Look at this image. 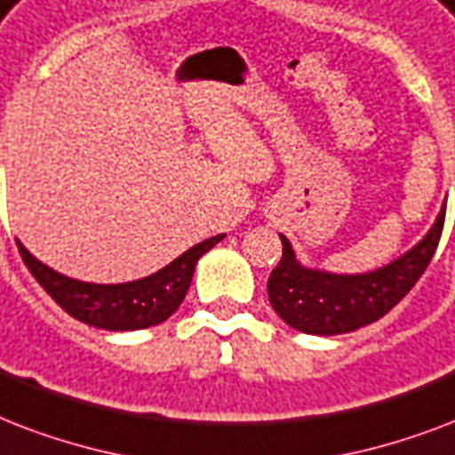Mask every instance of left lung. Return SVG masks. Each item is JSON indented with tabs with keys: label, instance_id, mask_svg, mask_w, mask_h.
I'll return each mask as SVG.
<instances>
[{
	"label": "left lung",
	"instance_id": "left-lung-1",
	"mask_svg": "<svg viewBox=\"0 0 455 455\" xmlns=\"http://www.w3.org/2000/svg\"><path fill=\"white\" fill-rule=\"evenodd\" d=\"M443 213L432 230L401 259L363 275H334L304 267L283 237V259L267 277V299L290 327L306 334H344L371 325L392 311L435 256L443 230Z\"/></svg>",
	"mask_w": 455,
	"mask_h": 455
}]
</instances>
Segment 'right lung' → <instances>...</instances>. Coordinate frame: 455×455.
<instances>
[{
	"label": "right lung",
	"instance_id": "obj_1",
	"mask_svg": "<svg viewBox=\"0 0 455 455\" xmlns=\"http://www.w3.org/2000/svg\"><path fill=\"white\" fill-rule=\"evenodd\" d=\"M223 237L225 235H216V237L204 239L154 275L123 284H92L70 280L40 263L20 242L16 244H19L20 259L33 273L35 280L68 315L87 325L101 327V330L125 332V330H144V327L158 325L165 318H171L188 294L196 260Z\"/></svg>",
	"mask_w": 455,
	"mask_h": 455
}]
</instances>
